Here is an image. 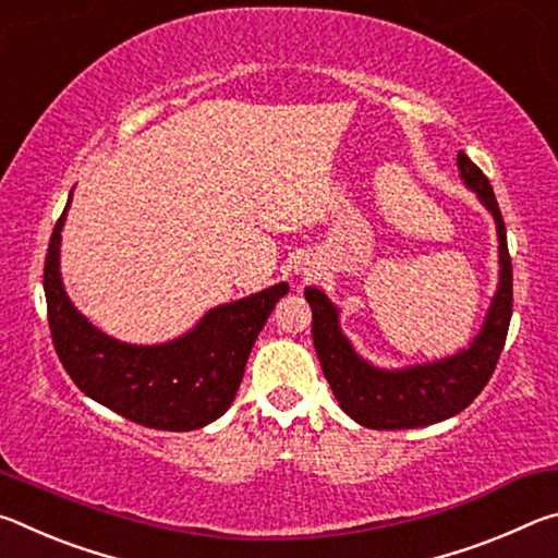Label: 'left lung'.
<instances>
[{"instance_id": "1", "label": "left lung", "mask_w": 558, "mask_h": 558, "mask_svg": "<svg viewBox=\"0 0 558 558\" xmlns=\"http://www.w3.org/2000/svg\"><path fill=\"white\" fill-rule=\"evenodd\" d=\"M460 177L477 192L495 216L499 235V288L489 307L483 332L460 354L436 364L411 366L403 372H381L366 364L347 342L337 323V307L323 290L307 288L313 307V342L325 379L339 405L356 423L374 430L421 428L446 421L477 399L502 354L509 319H512V258L507 251V229L489 179L465 153H458Z\"/></svg>"}]
</instances>
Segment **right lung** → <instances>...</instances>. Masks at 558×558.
Masks as SVG:
<instances>
[{
  "label": "right lung",
  "instance_id": "right-lung-1",
  "mask_svg": "<svg viewBox=\"0 0 558 558\" xmlns=\"http://www.w3.org/2000/svg\"><path fill=\"white\" fill-rule=\"evenodd\" d=\"M65 209L46 253L44 290L53 349L73 384L93 401L147 428L194 430L219 418L235 399L258 332L288 292L286 282L214 307L174 342L122 344L93 327L63 292L59 245Z\"/></svg>",
  "mask_w": 558,
  "mask_h": 558
}]
</instances>
